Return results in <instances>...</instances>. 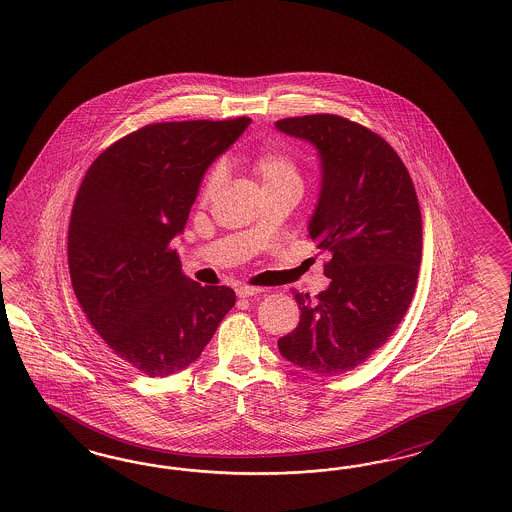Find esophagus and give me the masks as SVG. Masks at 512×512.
I'll use <instances>...</instances> for the list:
<instances>
[{"mask_svg":"<svg viewBox=\"0 0 512 512\" xmlns=\"http://www.w3.org/2000/svg\"><path fill=\"white\" fill-rule=\"evenodd\" d=\"M264 289L261 287H249V285H242L236 289V295L240 298H251V296L263 295Z\"/></svg>","mask_w":512,"mask_h":512,"instance_id":"1","label":"esophagus"}]
</instances>
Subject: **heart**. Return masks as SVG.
I'll use <instances>...</instances> for the list:
<instances>
[{"label": "heart", "mask_w": 512, "mask_h": 512, "mask_svg": "<svg viewBox=\"0 0 512 512\" xmlns=\"http://www.w3.org/2000/svg\"><path fill=\"white\" fill-rule=\"evenodd\" d=\"M253 171L261 178L264 189L279 186H300V165L295 155L285 148H266L255 154ZM227 182V167L223 161L208 171L201 187V199L204 202L212 201Z\"/></svg>", "instance_id": "obj_1"}]
</instances>
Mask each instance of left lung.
<instances>
[{
	"label": "left lung",
	"instance_id": "8db88e82",
	"mask_svg": "<svg viewBox=\"0 0 512 512\" xmlns=\"http://www.w3.org/2000/svg\"><path fill=\"white\" fill-rule=\"evenodd\" d=\"M276 127L319 150L310 238L330 253L328 289L295 293L300 321L279 338V353L302 370L340 375L387 343L411 304L422 255L417 191L400 155L364 125L310 114Z\"/></svg>",
	"mask_w": 512,
	"mask_h": 512
}]
</instances>
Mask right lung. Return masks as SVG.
<instances>
[{
    "label": "right lung",
    "instance_id": "1",
    "mask_svg": "<svg viewBox=\"0 0 512 512\" xmlns=\"http://www.w3.org/2000/svg\"><path fill=\"white\" fill-rule=\"evenodd\" d=\"M249 118L140 127L99 155L78 187L67 263L78 304L110 351L148 377L201 357L236 302L233 289L186 278L172 238L202 174Z\"/></svg>",
    "mask_w": 512,
    "mask_h": 512
}]
</instances>
